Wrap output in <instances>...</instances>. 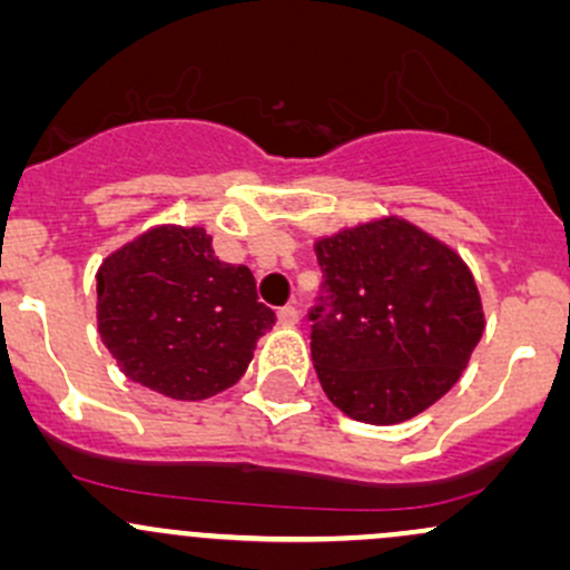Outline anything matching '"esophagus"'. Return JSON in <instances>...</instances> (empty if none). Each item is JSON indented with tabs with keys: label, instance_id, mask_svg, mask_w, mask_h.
<instances>
[{
	"label": "esophagus",
	"instance_id": "1",
	"mask_svg": "<svg viewBox=\"0 0 570 570\" xmlns=\"http://www.w3.org/2000/svg\"><path fill=\"white\" fill-rule=\"evenodd\" d=\"M297 320H301V311H297L295 305H284V308H278L281 325H297Z\"/></svg>",
	"mask_w": 570,
	"mask_h": 570
}]
</instances>
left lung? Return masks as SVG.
I'll list each match as a JSON object with an SVG mask.
<instances>
[{
    "mask_svg": "<svg viewBox=\"0 0 570 570\" xmlns=\"http://www.w3.org/2000/svg\"><path fill=\"white\" fill-rule=\"evenodd\" d=\"M314 250L325 275L311 311L322 391L374 426L421 415L456 385L487 327L470 267L399 215L320 237Z\"/></svg>",
    "mask_w": 570,
    "mask_h": 570,
    "instance_id": "obj_1",
    "label": "left lung"
}]
</instances>
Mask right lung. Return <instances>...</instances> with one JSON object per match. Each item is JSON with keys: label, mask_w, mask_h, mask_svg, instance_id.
Wrapping results in <instances>:
<instances>
[{"label": "right lung", "mask_w": 570, "mask_h": 570, "mask_svg": "<svg viewBox=\"0 0 570 570\" xmlns=\"http://www.w3.org/2000/svg\"><path fill=\"white\" fill-rule=\"evenodd\" d=\"M275 325L245 265L202 226H153L98 269V333L122 374L177 401L232 387Z\"/></svg>", "instance_id": "obj_1"}]
</instances>
